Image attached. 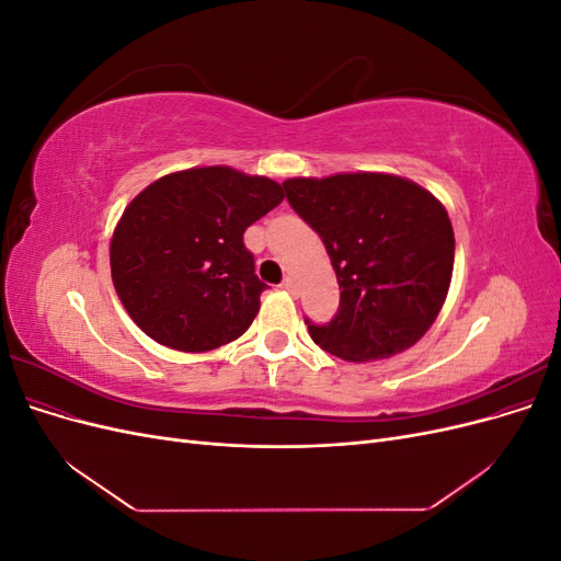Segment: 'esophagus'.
<instances>
[{
  "mask_svg": "<svg viewBox=\"0 0 561 561\" xmlns=\"http://www.w3.org/2000/svg\"><path fill=\"white\" fill-rule=\"evenodd\" d=\"M283 290H287V293H290V295H295V290H297V283H295V278H290V276H287L285 280H283Z\"/></svg>",
  "mask_w": 561,
  "mask_h": 561,
  "instance_id": "esophagus-1",
  "label": "esophagus"
}]
</instances>
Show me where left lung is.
I'll list each match as a JSON object with an SVG mask.
<instances>
[{
	"mask_svg": "<svg viewBox=\"0 0 561 561\" xmlns=\"http://www.w3.org/2000/svg\"><path fill=\"white\" fill-rule=\"evenodd\" d=\"M295 213L325 243L339 311L311 325L313 342L348 363H375L414 346L447 299L454 229L421 184L390 173H336L283 182Z\"/></svg>",
	"mask_w": 561,
	"mask_h": 561,
	"instance_id": "left-lung-1",
	"label": "left lung"
}]
</instances>
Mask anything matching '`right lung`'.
Masks as SVG:
<instances>
[{"instance_id":"add662e5","label":"right lung","mask_w":561,"mask_h":561,"mask_svg":"<svg viewBox=\"0 0 561 561\" xmlns=\"http://www.w3.org/2000/svg\"><path fill=\"white\" fill-rule=\"evenodd\" d=\"M283 196L278 182L229 165L186 168L145 186L110 243L114 290L135 325L184 353L239 339L266 290L243 233Z\"/></svg>"}]
</instances>
